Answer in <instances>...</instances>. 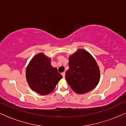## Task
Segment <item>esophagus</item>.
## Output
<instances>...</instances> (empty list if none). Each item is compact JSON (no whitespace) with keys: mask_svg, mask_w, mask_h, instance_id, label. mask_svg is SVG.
Returning <instances> with one entry per match:
<instances>
[{"mask_svg":"<svg viewBox=\"0 0 126 126\" xmlns=\"http://www.w3.org/2000/svg\"><path fill=\"white\" fill-rule=\"evenodd\" d=\"M62 76H63V77L64 78L65 77V75H66V73H65L64 72H63V73H62Z\"/></svg>","mask_w":126,"mask_h":126,"instance_id":"obj_1","label":"esophagus"}]
</instances>
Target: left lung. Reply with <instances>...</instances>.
<instances>
[{
	"label": "left lung",
	"mask_w": 126,
	"mask_h": 126,
	"mask_svg": "<svg viewBox=\"0 0 126 126\" xmlns=\"http://www.w3.org/2000/svg\"><path fill=\"white\" fill-rule=\"evenodd\" d=\"M66 73L68 84L78 94L87 93L97 86L100 80V70L96 60L89 52L79 48L69 56Z\"/></svg>",
	"instance_id": "left-lung-1"
}]
</instances>
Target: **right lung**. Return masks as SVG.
Wrapping results in <instances>:
<instances>
[{
    "mask_svg": "<svg viewBox=\"0 0 126 126\" xmlns=\"http://www.w3.org/2000/svg\"><path fill=\"white\" fill-rule=\"evenodd\" d=\"M62 78L57 68L51 66V59L43 53L34 56L26 69V79L29 86L41 95L51 93Z\"/></svg>",
    "mask_w": 126,
    "mask_h": 126,
    "instance_id": "1",
    "label": "right lung"
}]
</instances>
